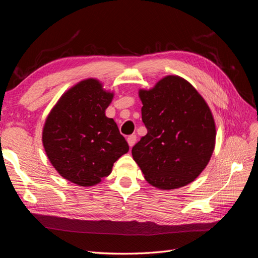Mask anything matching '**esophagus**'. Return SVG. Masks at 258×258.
<instances>
[{
  "instance_id": "1",
  "label": "esophagus",
  "mask_w": 258,
  "mask_h": 258,
  "mask_svg": "<svg viewBox=\"0 0 258 258\" xmlns=\"http://www.w3.org/2000/svg\"><path fill=\"white\" fill-rule=\"evenodd\" d=\"M136 141H137V137H136V135H134V134H133V135H130V136L127 137V143H128L131 148L135 145Z\"/></svg>"
}]
</instances>
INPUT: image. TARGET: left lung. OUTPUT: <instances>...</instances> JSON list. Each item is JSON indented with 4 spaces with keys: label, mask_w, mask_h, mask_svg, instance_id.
I'll list each match as a JSON object with an SVG mask.
<instances>
[{
    "label": "left lung",
    "mask_w": 258,
    "mask_h": 258,
    "mask_svg": "<svg viewBox=\"0 0 258 258\" xmlns=\"http://www.w3.org/2000/svg\"><path fill=\"white\" fill-rule=\"evenodd\" d=\"M147 128L132 154L150 185L175 189L194 181L208 165L216 130L211 110L186 80L168 76L139 91Z\"/></svg>",
    "instance_id": "1"
}]
</instances>
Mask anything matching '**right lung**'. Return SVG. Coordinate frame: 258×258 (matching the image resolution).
Masks as SVG:
<instances>
[{
  "label": "right lung",
  "mask_w": 258,
  "mask_h": 258,
  "mask_svg": "<svg viewBox=\"0 0 258 258\" xmlns=\"http://www.w3.org/2000/svg\"><path fill=\"white\" fill-rule=\"evenodd\" d=\"M112 97L98 81H82L62 95L44 125L43 146L50 163L79 186L100 182L128 151L116 123L105 115Z\"/></svg>",
  "instance_id": "right-lung-1"
}]
</instances>
